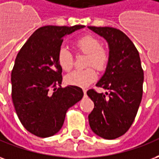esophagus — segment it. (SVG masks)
I'll return each mask as SVG.
<instances>
[{
  "label": "esophagus",
  "mask_w": 159,
  "mask_h": 159,
  "mask_svg": "<svg viewBox=\"0 0 159 159\" xmlns=\"http://www.w3.org/2000/svg\"><path fill=\"white\" fill-rule=\"evenodd\" d=\"M83 94H84V95H86V93H87V89H83Z\"/></svg>",
  "instance_id": "esophagus-1"
}]
</instances>
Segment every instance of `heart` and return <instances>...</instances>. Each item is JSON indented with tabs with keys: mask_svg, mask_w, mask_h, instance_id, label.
<instances>
[{
	"mask_svg": "<svg viewBox=\"0 0 159 159\" xmlns=\"http://www.w3.org/2000/svg\"><path fill=\"white\" fill-rule=\"evenodd\" d=\"M76 49L87 54L85 65L93 66L98 70H103L107 65L109 56L102 46V42L97 38L87 35L77 39L75 43ZM57 63L64 71H69L73 66V57L68 49L62 47L57 53ZM93 67L84 70H76L65 76V83L70 85L85 87L97 78V72Z\"/></svg>",
	"mask_w": 159,
	"mask_h": 159,
	"instance_id": "obj_1",
	"label": "heart"
}]
</instances>
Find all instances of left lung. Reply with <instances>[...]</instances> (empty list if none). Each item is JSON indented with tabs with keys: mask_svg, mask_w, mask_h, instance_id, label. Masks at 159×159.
<instances>
[{
	"mask_svg": "<svg viewBox=\"0 0 159 159\" xmlns=\"http://www.w3.org/2000/svg\"><path fill=\"white\" fill-rule=\"evenodd\" d=\"M88 28L106 39L109 49L106 70L96 83L108 93L87 91L95 104L89 122L99 137L114 139L129 129L141 102L144 72L140 57L134 43L120 30L108 26Z\"/></svg>",
	"mask_w": 159,
	"mask_h": 159,
	"instance_id": "obj_1",
	"label": "left lung"
}]
</instances>
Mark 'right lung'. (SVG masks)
Returning <instances> with one entry per match:
<instances>
[{
  "mask_svg": "<svg viewBox=\"0 0 159 159\" xmlns=\"http://www.w3.org/2000/svg\"><path fill=\"white\" fill-rule=\"evenodd\" d=\"M85 27L45 25L30 36L17 54L11 74L12 100L25 129L40 138L62 128L66 112L83 98L81 88H62L57 53L64 37Z\"/></svg>",
  "mask_w": 159,
  "mask_h": 159,
  "instance_id": "right-lung-1",
  "label": "right lung"
}]
</instances>
